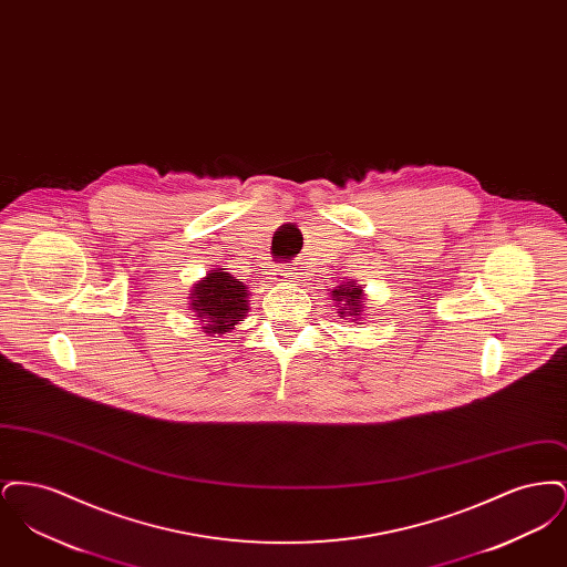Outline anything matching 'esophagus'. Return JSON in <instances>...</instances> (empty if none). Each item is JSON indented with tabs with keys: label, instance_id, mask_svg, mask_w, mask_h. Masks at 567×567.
Instances as JSON below:
<instances>
[{
	"label": "esophagus",
	"instance_id": "34e87169",
	"mask_svg": "<svg viewBox=\"0 0 567 567\" xmlns=\"http://www.w3.org/2000/svg\"><path fill=\"white\" fill-rule=\"evenodd\" d=\"M289 274H291V271H289V270H280V276H285V278H287V276H289Z\"/></svg>",
	"mask_w": 567,
	"mask_h": 567
}]
</instances>
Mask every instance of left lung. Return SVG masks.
Returning <instances> with one entry per match:
<instances>
[{
  "instance_id": "1",
  "label": "left lung",
  "mask_w": 567,
  "mask_h": 567,
  "mask_svg": "<svg viewBox=\"0 0 567 567\" xmlns=\"http://www.w3.org/2000/svg\"><path fill=\"white\" fill-rule=\"evenodd\" d=\"M333 297H336V301H344V308H342V312L340 315H344V310H349L351 315L349 317H357L361 310V289L359 287H354V285H342V287H338V289H333L331 291Z\"/></svg>"
}]
</instances>
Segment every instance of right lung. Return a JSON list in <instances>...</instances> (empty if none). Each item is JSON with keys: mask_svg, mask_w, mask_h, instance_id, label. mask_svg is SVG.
I'll list each match as a JSON object with an SVG mask.
<instances>
[{"mask_svg": "<svg viewBox=\"0 0 567 567\" xmlns=\"http://www.w3.org/2000/svg\"><path fill=\"white\" fill-rule=\"evenodd\" d=\"M190 296V306L206 333H225L234 329V324L244 319L248 310L246 285L225 271H210L206 280L195 285Z\"/></svg>", "mask_w": 567, "mask_h": 567, "instance_id": "obj_1", "label": "right lung"}]
</instances>
